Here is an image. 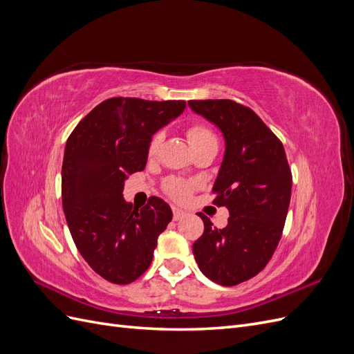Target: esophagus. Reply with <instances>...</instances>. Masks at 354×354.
<instances>
[{"label": "esophagus", "mask_w": 354, "mask_h": 354, "mask_svg": "<svg viewBox=\"0 0 354 354\" xmlns=\"http://www.w3.org/2000/svg\"><path fill=\"white\" fill-rule=\"evenodd\" d=\"M186 216V212L183 211V209H180V208H176V207H173V218H174V221H178V220H181Z\"/></svg>", "instance_id": "1"}]
</instances>
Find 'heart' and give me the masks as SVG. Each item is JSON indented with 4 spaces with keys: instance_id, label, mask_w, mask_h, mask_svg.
Listing matches in <instances>:
<instances>
[{
    "instance_id": "obj_1",
    "label": "heart",
    "mask_w": 354,
    "mask_h": 354,
    "mask_svg": "<svg viewBox=\"0 0 354 354\" xmlns=\"http://www.w3.org/2000/svg\"><path fill=\"white\" fill-rule=\"evenodd\" d=\"M187 137H189L190 145H194V143H198L201 140H205V138H211L214 136L207 127L195 124V125L189 127ZM160 143H162V133L153 134L152 138H151V142H149V146H147V153L153 156L158 152ZM192 189H194V185L189 183V181H186V180H180V178H169L165 183V192L176 201L187 199Z\"/></svg>"
}]
</instances>
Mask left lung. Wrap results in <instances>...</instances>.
<instances>
[{"label":"left lung","instance_id":"left-lung-1","mask_svg":"<svg viewBox=\"0 0 354 354\" xmlns=\"http://www.w3.org/2000/svg\"><path fill=\"white\" fill-rule=\"evenodd\" d=\"M189 108L223 133L226 151L214 183V203L229 209L224 229L203 221L194 243L199 270L223 286L260 273L282 236L292 176L285 149L260 116L233 100H190Z\"/></svg>","mask_w":354,"mask_h":354}]
</instances>
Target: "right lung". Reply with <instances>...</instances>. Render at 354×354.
Returning <instances> with one entry per match:
<instances>
[{
  "mask_svg": "<svg viewBox=\"0 0 354 354\" xmlns=\"http://www.w3.org/2000/svg\"><path fill=\"white\" fill-rule=\"evenodd\" d=\"M185 100L112 97L71 133L62 165V202L82 259L103 279L127 285L152 263L158 236L173 220L160 198L136 208L122 196L127 177L142 171L152 136L183 113Z\"/></svg>",
  "mask_w": 354,
  "mask_h": 354,
  "instance_id": "1",
  "label": "right lung"
}]
</instances>
